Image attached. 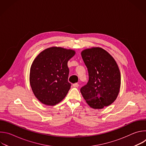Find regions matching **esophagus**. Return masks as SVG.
I'll return each mask as SVG.
<instances>
[{"instance_id": "34e87169", "label": "esophagus", "mask_w": 146, "mask_h": 146, "mask_svg": "<svg viewBox=\"0 0 146 146\" xmlns=\"http://www.w3.org/2000/svg\"><path fill=\"white\" fill-rule=\"evenodd\" d=\"M73 86L74 87H78L79 86V85H78V84H77V83H74V84H73Z\"/></svg>"}]
</instances>
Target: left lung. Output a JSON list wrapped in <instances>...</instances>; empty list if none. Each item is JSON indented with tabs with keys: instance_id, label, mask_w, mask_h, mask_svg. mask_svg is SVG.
Wrapping results in <instances>:
<instances>
[{
	"instance_id": "obj_1",
	"label": "left lung",
	"mask_w": 146,
	"mask_h": 146,
	"mask_svg": "<svg viewBox=\"0 0 146 146\" xmlns=\"http://www.w3.org/2000/svg\"><path fill=\"white\" fill-rule=\"evenodd\" d=\"M81 56L89 75L87 84L80 92L92 108L101 109L113 103L119 92L121 74L113 56L100 47L83 50Z\"/></svg>"
}]
</instances>
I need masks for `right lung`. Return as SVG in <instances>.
Instances as JSON below:
<instances>
[{
  "label": "right lung",
  "mask_w": 146,
  "mask_h": 146,
  "mask_svg": "<svg viewBox=\"0 0 146 146\" xmlns=\"http://www.w3.org/2000/svg\"><path fill=\"white\" fill-rule=\"evenodd\" d=\"M75 53L73 50L52 47L41 52L34 59L29 81L34 95L40 102L54 106L66 96L71 87L68 62Z\"/></svg>",
  "instance_id": "right-lung-1"
}]
</instances>
